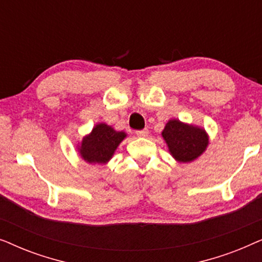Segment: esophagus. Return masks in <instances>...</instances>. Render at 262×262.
<instances>
[{
    "label": "esophagus",
    "instance_id": "1",
    "mask_svg": "<svg viewBox=\"0 0 262 262\" xmlns=\"http://www.w3.org/2000/svg\"><path fill=\"white\" fill-rule=\"evenodd\" d=\"M136 135H137L138 137H146V136L149 135V130H148V128H143V130H138V131H136Z\"/></svg>",
    "mask_w": 262,
    "mask_h": 262
}]
</instances>
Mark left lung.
Returning <instances> with one entry per match:
<instances>
[{
  "label": "left lung",
  "mask_w": 262,
  "mask_h": 262,
  "mask_svg": "<svg viewBox=\"0 0 262 262\" xmlns=\"http://www.w3.org/2000/svg\"><path fill=\"white\" fill-rule=\"evenodd\" d=\"M171 155L179 162H189L205 151L207 136L203 128L189 126L179 120H169L162 132Z\"/></svg>",
  "instance_id": "1"
}]
</instances>
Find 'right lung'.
<instances>
[{"instance_id":"obj_1","label":"right lung","mask_w":262,"mask_h":262,"mask_svg":"<svg viewBox=\"0 0 262 262\" xmlns=\"http://www.w3.org/2000/svg\"><path fill=\"white\" fill-rule=\"evenodd\" d=\"M125 136L124 132L114 131L106 124L96 125L92 134L82 141L81 155L89 163H106Z\"/></svg>"}]
</instances>
